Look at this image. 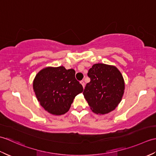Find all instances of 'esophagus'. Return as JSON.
<instances>
[{
    "label": "esophagus",
    "mask_w": 156,
    "mask_h": 156,
    "mask_svg": "<svg viewBox=\"0 0 156 156\" xmlns=\"http://www.w3.org/2000/svg\"><path fill=\"white\" fill-rule=\"evenodd\" d=\"M80 83H81V84L82 85V87H83V88H84V87H85V83H84V81H81Z\"/></svg>",
    "instance_id": "34e87169"
}]
</instances>
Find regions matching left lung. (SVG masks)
Here are the masks:
<instances>
[{
	"label": "left lung",
	"mask_w": 156,
	"mask_h": 156,
	"mask_svg": "<svg viewBox=\"0 0 156 156\" xmlns=\"http://www.w3.org/2000/svg\"><path fill=\"white\" fill-rule=\"evenodd\" d=\"M90 82L86 85L84 97L92 111L105 115L117 108L125 90V81L115 66L95 64L88 72Z\"/></svg>",
	"instance_id": "obj_1"
}]
</instances>
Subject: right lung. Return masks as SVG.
Returning <instances> with one entry per match:
<instances>
[{"mask_svg": "<svg viewBox=\"0 0 156 156\" xmlns=\"http://www.w3.org/2000/svg\"><path fill=\"white\" fill-rule=\"evenodd\" d=\"M75 70L64 66L46 67L41 69L33 82V88L40 105L49 113H66L76 95L83 87L75 78Z\"/></svg>", "mask_w": 156, "mask_h": 156, "instance_id": "add662e5", "label": "right lung"}]
</instances>
